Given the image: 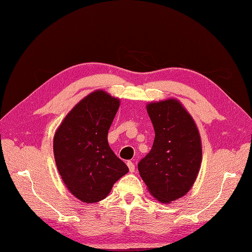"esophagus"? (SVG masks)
<instances>
[{
    "label": "esophagus",
    "instance_id": "34e87169",
    "mask_svg": "<svg viewBox=\"0 0 252 252\" xmlns=\"http://www.w3.org/2000/svg\"><path fill=\"white\" fill-rule=\"evenodd\" d=\"M126 164H127V167H129L130 172H134V171H135V165H134V163H133L132 161H127Z\"/></svg>",
    "mask_w": 252,
    "mask_h": 252
}]
</instances>
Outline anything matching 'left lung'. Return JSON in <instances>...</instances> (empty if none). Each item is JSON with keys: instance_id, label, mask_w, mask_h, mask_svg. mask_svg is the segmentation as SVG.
Masks as SVG:
<instances>
[{"instance_id": "left-lung-1", "label": "left lung", "mask_w": 252, "mask_h": 252, "mask_svg": "<svg viewBox=\"0 0 252 252\" xmlns=\"http://www.w3.org/2000/svg\"><path fill=\"white\" fill-rule=\"evenodd\" d=\"M153 122V147L137 164L148 191L168 203L183 197L199 172L202 149L195 121L179 100L147 105Z\"/></svg>"}]
</instances>
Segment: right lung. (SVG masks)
Masks as SVG:
<instances>
[{"instance_id":"add662e5","label":"right lung","mask_w":252,"mask_h":252,"mask_svg":"<svg viewBox=\"0 0 252 252\" xmlns=\"http://www.w3.org/2000/svg\"><path fill=\"white\" fill-rule=\"evenodd\" d=\"M120 100L101 90L73 107L55 133L53 149L63 183L83 202L104 199L129 172L109 147L107 135Z\"/></svg>"}]
</instances>
